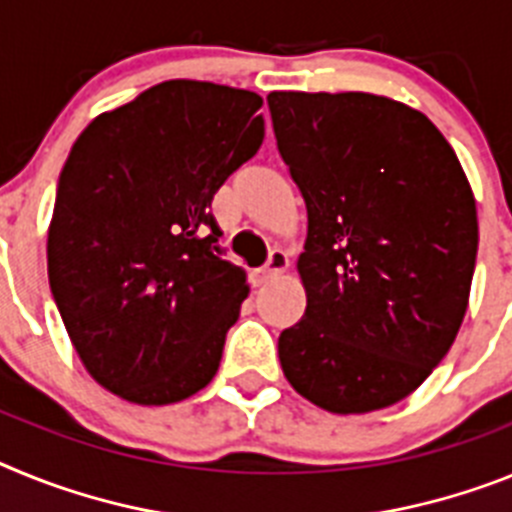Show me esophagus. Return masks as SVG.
<instances>
[{"instance_id": "obj_1", "label": "esophagus", "mask_w": 512, "mask_h": 512, "mask_svg": "<svg viewBox=\"0 0 512 512\" xmlns=\"http://www.w3.org/2000/svg\"><path fill=\"white\" fill-rule=\"evenodd\" d=\"M286 268H288L286 252L273 250V252H270L268 262H265V265H262V268L255 273V281L260 283V286H262V283H270L273 278H278L281 273H286Z\"/></svg>"}]
</instances>
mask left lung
Returning <instances> with one entry per match:
<instances>
[{
    "instance_id": "left-lung-1",
    "label": "left lung",
    "mask_w": 512,
    "mask_h": 512,
    "mask_svg": "<svg viewBox=\"0 0 512 512\" xmlns=\"http://www.w3.org/2000/svg\"><path fill=\"white\" fill-rule=\"evenodd\" d=\"M309 216L306 311L278 337L288 384L322 410L402 402L459 335L477 262L474 193L428 115L371 92H270Z\"/></svg>"
}]
</instances>
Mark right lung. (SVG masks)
Listing matches in <instances>:
<instances>
[{"mask_svg":"<svg viewBox=\"0 0 512 512\" xmlns=\"http://www.w3.org/2000/svg\"><path fill=\"white\" fill-rule=\"evenodd\" d=\"M262 97L170 79L79 133L48 226V283L92 379L162 407L219 371L247 273L213 255V195L265 139Z\"/></svg>","mask_w":512,"mask_h":512,"instance_id":"right-lung-1","label":"right lung"}]
</instances>
